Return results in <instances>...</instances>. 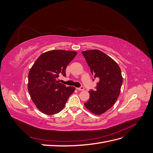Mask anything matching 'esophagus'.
<instances>
[{"label":"esophagus","mask_w":153,"mask_h":153,"mask_svg":"<svg viewBox=\"0 0 153 153\" xmlns=\"http://www.w3.org/2000/svg\"><path fill=\"white\" fill-rule=\"evenodd\" d=\"M76 89L78 90V91H84V87H78V88H76Z\"/></svg>","instance_id":"obj_1"}]
</instances>
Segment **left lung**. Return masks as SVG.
<instances>
[{
    "label": "left lung",
    "mask_w": 153,
    "mask_h": 153,
    "mask_svg": "<svg viewBox=\"0 0 153 153\" xmlns=\"http://www.w3.org/2000/svg\"><path fill=\"white\" fill-rule=\"evenodd\" d=\"M82 53L92 75L99 80L96 89L89 91L90 98L84 105L92 113L101 115L112 107L119 96L123 84L121 70L112 58L100 50Z\"/></svg>",
    "instance_id": "1"
}]
</instances>
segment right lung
Here are the masks:
<instances>
[{
  "label": "right lung",
  "mask_w": 153,
  "mask_h": 153,
  "mask_svg": "<svg viewBox=\"0 0 153 153\" xmlns=\"http://www.w3.org/2000/svg\"><path fill=\"white\" fill-rule=\"evenodd\" d=\"M76 52L51 50L37 59L29 73L28 91L36 107L47 115L57 114L63 109L74 87H66L57 80L61 73L66 76V68Z\"/></svg>",
  "instance_id": "obj_1"
}]
</instances>
